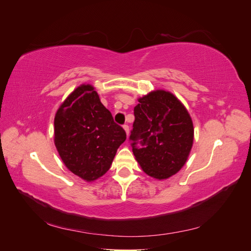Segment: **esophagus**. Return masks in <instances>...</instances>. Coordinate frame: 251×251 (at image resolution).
<instances>
[{
    "label": "esophagus",
    "instance_id": "obj_1",
    "mask_svg": "<svg viewBox=\"0 0 251 251\" xmlns=\"http://www.w3.org/2000/svg\"><path fill=\"white\" fill-rule=\"evenodd\" d=\"M123 127H124V130H125L126 133V136H128V133H130V131H128V126H127V125H125Z\"/></svg>",
    "mask_w": 251,
    "mask_h": 251
}]
</instances>
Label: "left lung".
<instances>
[{
	"label": "left lung",
	"mask_w": 251,
	"mask_h": 251,
	"mask_svg": "<svg viewBox=\"0 0 251 251\" xmlns=\"http://www.w3.org/2000/svg\"><path fill=\"white\" fill-rule=\"evenodd\" d=\"M130 139L135 159L149 176L163 180L177 174L194 143L191 115L169 91L155 90L138 98Z\"/></svg>",
	"instance_id": "1"
}]
</instances>
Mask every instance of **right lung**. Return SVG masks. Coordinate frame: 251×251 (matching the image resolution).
<instances>
[{
    "label": "right lung",
    "mask_w": 251,
    "mask_h": 251,
    "mask_svg": "<svg viewBox=\"0 0 251 251\" xmlns=\"http://www.w3.org/2000/svg\"><path fill=\"white\" fill-rule=\"evenodd\" d=\"M126 138L101 103L95 88L82 83L59 105L54 117V144L66 168L92 182L109 171Z\"/></svg>",
    "instance_id": "right-lung-1"
}]
</instances>
